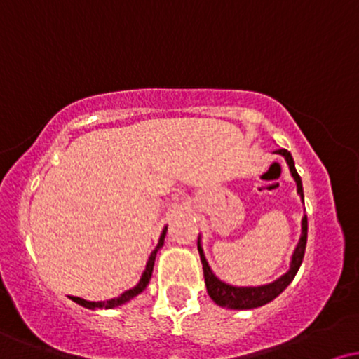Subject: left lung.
Segmentation results:
<instances>
[{
    "mask_svg": "<svg viewBox=\"0 0 359 359\" xmlns=\"http://www.w3.org/2000/svg\"><path fill=\"white\" fill-rule=\"evenodd\" d=\"M275 154L282 155L285 158L288 168H290V174L294 177L295 184H297V192L304 203V189H302V180L295 170L294 158H292L290 151H287L285 148H280ZM306 245H307V216L302 217V233H300V240L297 243V248H295L294 255L290 259V269L285 275L275 280V282L266 283V285H258V287H236L229 285V283L222 282L212 273L211 266H209L208 259L204 257L203 246H201V236L197 240V250H199L201 262H203V270H204V280H205V288H208V294L217 306L228 307V309H255L262 307L265 304H269L275 297H278L285 288L290 285V282L294 280L295 275L300 269V263L304 259V253H306Z\"/></svg>",
    "mask_w": 359,
    "mask_h": 359,
    "instance_id": "obj_1",
    "label": "left lung"
}]
</instances>
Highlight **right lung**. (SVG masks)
Masks as SVG:
<instances>
[{
    "label": "right lung",
    "mask_w": 359,
    "mask_h": 359,
    "mask_svg": "<svg viewBox=\"0 0 359 359\" xmlns=\"http://www.w3.org/2000/svg\"><path fill=\"white\" fill-rule=\"evenodd\" d=\"M165 234H167V226H165V228H163L162 234H160L158 245H156L155 250L150 253V258H148L145 271H143L142 278H140V282L133 288H130V290L123 292V294L119 295V297H114V299H109V300H101V302H90V300H86V299H81V297H71V300H74V302L79 304V306L86 307V309H93V311H94V309H113V307L123 306V304L130 302L131 299H135L138 294H142V292L147 288L148 282H150L151 271H154V265H155V257H156V253H158V250L163 246V240H165Z\"/></svg>",
    "instance_id": "add662e5"
}]
</instances>
